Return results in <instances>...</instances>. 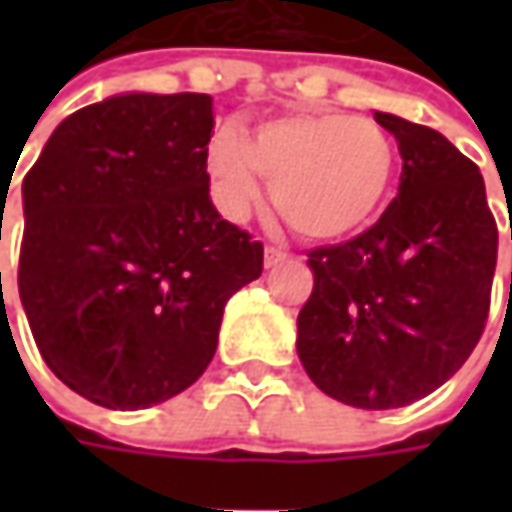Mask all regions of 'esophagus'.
Listing matches in <instances>:
<instances>
[{"mask_svg":"<svg viewBox=\"0 0 512 512\" xmlns=\"http://www.w3.org/2000/svg\"><path fill=\"white\" fill-rule=\"evenodd\" d=\"M285 262V253L276 250V247H265V267H276Z\"/></svg>","mask_w":512,"mask_h":512,"instance_id":"obj_1","label":"esophagus"}]
</instances>
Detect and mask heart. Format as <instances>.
Wrapping results in <instances>:
<instances>
[{
    "instance_id": "obj_1",
    "label": "heart",
    "mask_w": 512,
    "mask_h": 512,
    "mask_svg": "<svg viewBox=\"0 0 512 512\" xmlns=\"http://www.w3.org/2000/svg\"><path fill=\"white\" fill-rule=\"evenodd\" d=\"M213 199L230 222L270 202L302 239L342 242L370 225L393 185V145L373 119L347 113H285L250 139L222 128L207 145Z\"/></svg>"
}]
</instances>
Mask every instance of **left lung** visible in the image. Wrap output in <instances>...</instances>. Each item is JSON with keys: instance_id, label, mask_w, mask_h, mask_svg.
<instances>
[{"instance_id": "obj_1", "label": "left lung", "mask_w": 512, "mask_h": 512, "mask_svg": "<svg viewBox=\"0 0 512 512\" xmlns=\"http://www.w3.org/2000/svg\"><path fill=\"white\" fill-rule=\"evenodd\" d=\"M373 119L399 145V196L362 236L307 253L313 293L296 319V353L330 399L390 410L442 387L473 353L499 233L462 150L402 116Z\"/></svg>"}]
</instances>
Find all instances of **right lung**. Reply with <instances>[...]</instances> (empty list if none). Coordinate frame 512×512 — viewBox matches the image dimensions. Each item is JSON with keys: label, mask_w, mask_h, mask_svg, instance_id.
I'll return each instance as SVG.
<instances>
[{"label": "right lung", "mask_w": 512, "mask_h": 512, "mask_svg": "<svg viewBox=\"0 0 512 512\" xmlns=\"http://www.w3.org/2000/svg\"><path fill=\"white\" fill-rule=\"evenodd\" d=\"M207 93H116L70 113L22 182L19 299L56 379L108 410L179 396L265 250L210 202ZM2 290V273H0Z\"/></svg>", "instance_id": "obj_1"}]
</instances>
